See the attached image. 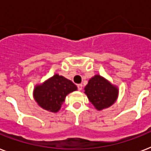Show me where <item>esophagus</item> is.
<instances>
[{
	"label": "esophagus",
	"instance_id": "34e87169",
	"mask_svg": "<svg viewBox=\"0 0 151 151\" xmlns=\"http://www.w3.org/2000/svg\"><path fill=\"white\" fill-rule=\"evenodd\" d=\"M82 87H83V85H82L81 84H78V90H79V91L82 90Z\"/></svg>",
	"mask_w": 151,
	"mask_h": 151
}]
</instances>
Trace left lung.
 <instances>
[{"mask_svg":"<svg viewBox=\"0 0 151 151\" xmlns=\"http://www.w3.org/2000/svg\"><path fill=\"white\" fill-rule=\"evenodd\" d=\"M84 93L95 109L102 110L115 103L119 90L103 77L95 75L89 80L84 88Z\"/></svg>","mask_w":151,"mask_h":151,"instance_id":"obj_1","label":"left lung"}]
</instances>
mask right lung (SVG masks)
<instances>
[{
  "mask_svg": "<svg viewBox=\"0 0 151 151\" xmlns=\"http://www.w3.org/2000/svg\"><path fill=\"white\" fill-rule=\"evenodd\" d=\"M78 90L73 82L63 76L55 74L52 78L34 88L33 96L35 101L44 109L57 112L68 94Z\"/></svg>",
  "mask_w": 151,
  "mask_h": 151,
  "instance_id": "1",
  "label": "right lung"
}]
</instances>
